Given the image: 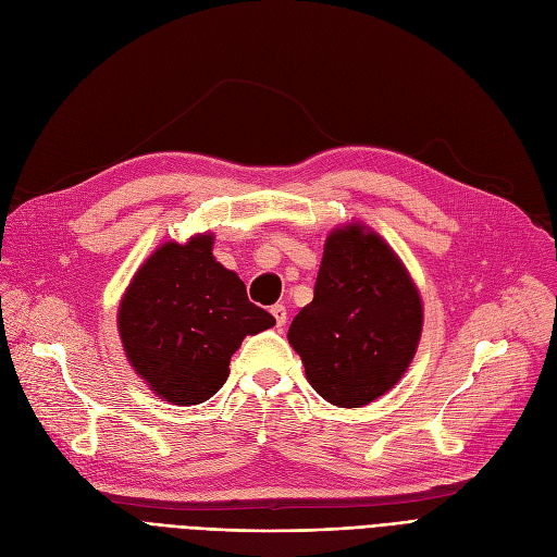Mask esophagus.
Masks as SVG:
<instances>
[{"instance_id":"34e87169","label":"esophagus","mask_w":557,"mask_h":557,"mask_svg":"<svg viewBox=\"0 0 557 557\" xmlns=\"http://www.w3.org/2000/svg\"><path fill=\"white\" fill-rule=\"evenodd\" d=\"M272 315L276 318V327H283L285 320H287V311H285V306H283V304H274V306H272Z\"/></svg>"}]
</instances>
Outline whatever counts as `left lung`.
Wrapping results in <instances>:
<instances>
[{
    "instance_id": "1",
    "label": "left lung",
    "mask_w": 557,
    "mask_h": 557,
    "mask_svg": "<svg viewBox=\"0 0 557 557\" xmlns=\"http://www.w3.org/2000/svg\"><path fill=\"white\" fill-rule=\"evenodd\" d=\"M421 324L424 309L406 264L373 230L348 223L324 242L313 301L295 315L287 341L324 400L361 408L408 371Z\"/></svg>"
}]
</instances>
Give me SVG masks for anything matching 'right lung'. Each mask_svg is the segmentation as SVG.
<instances>
[{
	"label": "right lung",
	"instance_id": "right-lung-1",
	"mask_svg": "<svg viewBox=\"0 0 557 557\" xmlns=\"http://www.w3.org/2000/svg\"><path fill=\"white\" fill-rule=\"evenodd\" d=\"M214 235L165 242L128 283L117 327L126 359L149 389L175 406H198L227 380L230 357L248 334L276 324L216 262Z\"/></svg>",
	"mask_w": 557,
	"mask_h": 557
}]
</instances>
